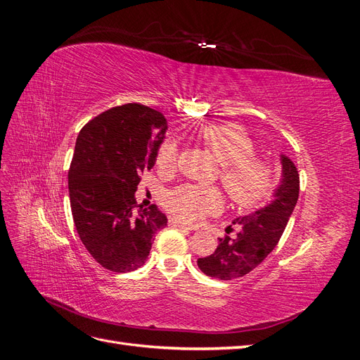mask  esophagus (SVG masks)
Masks as SVG:
<instances>
[{
  "instance_id": "obj_1",
  "label": "esophagus",
  "mask_w": 360,
  "mask_h": 360,
  "mask_svg": "<svg viewBox=\"0 0 360 360\" xmlns=\"http://www.w3.org/2000/svg\"><path fill=\"white\" fill-rule=\"evenodd\" d=\"M169 225H172V226H177V228H181V230H188V231H193V230H195V228H193L192 225L184 224V222H181V221H179V219H176V217H171V219H169Z\"/></svg>"
}]
</instances>
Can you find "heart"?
<instances>
[{"mask_svg":"<svg viewBox=\"0 0 360 360\" xmlns=\"http://www.w3.org/2000/svg\"><path fill=\"white\" fill-rule=\"evenodd\" d=\"M200 138L222 165L221 181L234 204L250 209L267 198L275 186V168L269 160L254 156L255 143L245 129L237 124H209L201 129ZM177 162V144L163 141L156 155L158 168L171 172ZM222 205V193L214 188L183 184L167 195L168 210L188 222L217 213Z\"/></svg>","mask_w":360,"mask_h":360,"instance_id":"1","label":"heart"}]
</instances>
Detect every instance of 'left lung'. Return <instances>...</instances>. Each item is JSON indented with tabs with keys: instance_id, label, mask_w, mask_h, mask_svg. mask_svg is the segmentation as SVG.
<instances>
[{
	"instance_id": "left-lung-1",
	"label": "left lung",
	"mask_w": 360,
	"mask_h": 360,
	"mask_svg": "<svg viewBox=\"0 0 360 360\" xmlns=\"http://www.w3.org/2000/svg\"><path fill=\"white\" fill-rule=\"evenodd\" d=\"M282 179L270 201L252 214L234 219L238 231L234 237L219 238L214 252L198 258L202 274L221 281H230L248 275L275 249L284 233L290 216L299 198V172L291 159L282 155ZM231 225L226 228L230 234Z\"/></svg>"
}]
</instances>
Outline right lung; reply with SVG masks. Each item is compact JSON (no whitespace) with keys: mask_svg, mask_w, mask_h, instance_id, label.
<instances>
[{"mask_svg":"<svg viewBox=\"0 0 360 360\" xmlns=\"http://www.w3.org/2000/svg\"><path fill=\"white\" fill-rule=\"evenodd\" d=\"M167 129L160 112L127 103L94 117L76 139L69 169L73 222L91 257L117 274L143 266L155 234L167 225L156 205L147 210L135 200Z\"/></svg>","mask_w":360,"mask_h":360,"instance_id":"1","label":"right lung"}]
</instances>
